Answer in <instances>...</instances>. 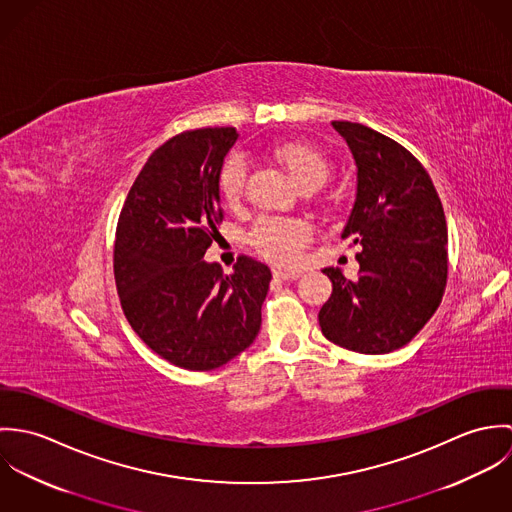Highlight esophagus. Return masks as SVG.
<instances>
[{
    "mask_svg": "<svg viewBox=\"0 0 512 512\" xmlns=\"http://www.w3.org/2000/svg\"><path fill=\"white\" fill-rule=\"evenodd\" d=\"M276 280H297L301 278V272H286V270H274L272 272Z\"/></svg>",
    "mask_w": 512,
    "mask_h": 512,
    "instance_id": "esophagus-1",
    "label": "esophagus"
}]
</instances>
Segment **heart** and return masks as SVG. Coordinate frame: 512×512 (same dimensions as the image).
<instances>
[{
  "label": "heart",
  "instance_id": "b5f03b06",
  "mask_svg": "<svg viewBox=\"0 0 512 512\" xmlns=\"http://www.w3.org/2000/svg\"><path fill=\"white\" fill-rule=\"evenodd\" d=\"M272 157L288 171L299 189H319L331 171L327 157L309 144L284 142L272 147ZM248 165L240 153L226 157L219 171V193L226 205H236L244 193ZM311 240V228L295 219H262L250 232L252 246L270 262L292 266L305 244Z\"/></svg>",
  "mask_w": 512,
  "mask_h": 512
}]
</instances>
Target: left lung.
<instances>
[{"label": "left lung", "instance_id": "8db88e82", "mask_svg": "<svg viewBox=\"0 0 512 512\" xmlns=\"http://www.w3.org/2000/svg\"><path fill=\"white\" fill-rule=\"evenodd\" d=\"M357 163V199L343 230L361 246L359 278L325 268L333 293L319 311L323 335L363 355L392 353L432 319L447 284V224L424 165L363 124L335 120Z\"/></svg>", "mask_w": 512, "mask_h": 512}]
</instances>
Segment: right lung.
I'll return each mask as SVG.
<instances>
[{
	"instance_id": "obj_1",
	"label": "right lung",
	"mask_w": 512,
	"mask_h": 512,
	"mask_svg": "<svg viewBox=\"0 0 512 512\" xmlns=\"http://www.w3.org/2000/svg\"><path fill=\"white\" fill-rule=\"evenodd\" d=\"M234 128L187 130L157 147L136 177L114 242L124 315L147 347L185 370H213L260 331L270 268L238 256L234 272L203 260L219 236V171Z\"/></svg>"
}]
</instances>
